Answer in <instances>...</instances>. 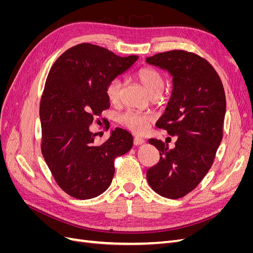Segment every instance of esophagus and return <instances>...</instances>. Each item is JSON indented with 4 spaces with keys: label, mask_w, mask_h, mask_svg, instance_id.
<instances>
[{
    "label": "esophagus",
    "mask_w": 253,
    "mask_h": 253,
    "mask_svg": "<svg viewBox=\"0 0 253 253\" xmlns=\"http://www.w3.org/2000/svg\"><path fill=\"white\" fill-rule=\"evenodd\" d=\"M133 142H134V144H135V145H140V144L144 143V139L140 138V137H135L134 140H133Z\"/></svg>",
    "instance_id": "1"
}]
</instances>
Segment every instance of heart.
<instances>
[{
  "mask_svg": "<svg viewBox=\"0 0 253 253\" xmlns=\"http://www.w3.org/2000/svg\"><path fill=\"white\" fill-rule=\"evenodd\" d=\"M136 78L142 86L148 90V93L153 96L160 94L165 85V80L162 73L154 67L145 66L141 67L136 73ZM122 83L119 79H113L106 86V96L111 103L117 104L121 99ZM119 124L135 134L142 135L148 131L150 125L154 120V117L148 113H140L135 111H126L121 114L119 118Z\"/></svg>",
  "mask_w": 253,
  "mask_h": 253,
  "instance_id": "b5f03b06",
  "label": "heart"
}]
</instances>
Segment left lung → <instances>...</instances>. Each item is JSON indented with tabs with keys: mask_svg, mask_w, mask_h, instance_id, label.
I'll return each mask as SVG.
<instances>
[{
	"mask_svg": "<svg viewBox=\"0 0 253 253\" xmlns=\"http://www.w3.org/2000/svg\"><path fill=\"white\" fill-rule=\"evenodd\" d=\"M145 61L172 75V95L156 126L176 136L172 150L162 140H149L160 159L147 179L159 195L177 200L194 190L213 165L223 139L225 90L214 67L194 52L174 49Z\"/></svg>",
	"mask_w": 253,
	"mask_h": 253,
	"instance_id": "8db88e82",
	"label": "left lung"
}]
</instances>
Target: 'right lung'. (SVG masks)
Returning <instances> with one entry per match:
<instances>
[{
	"mask_svg": "<svg viewBox=\"0 0 253 253\" xmlns=\"http://www.w3.org/2000/svg\"><path fill=\"white\" fill-rule=\"evenodd\" d=\"M137 59L81 43L51 66L40 102L41 151L58 186L68 195L89 200L103 193L114 177L115 158L133 147L132 135L120 127L96 145L89 126L110 108L109 82Z\"/></svg>",
	"mask_w": 253,
	"mask_h": 253,
	"instance_id": "obj_1",
	"label": "right lung"
}]
</instances>
